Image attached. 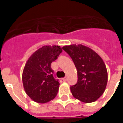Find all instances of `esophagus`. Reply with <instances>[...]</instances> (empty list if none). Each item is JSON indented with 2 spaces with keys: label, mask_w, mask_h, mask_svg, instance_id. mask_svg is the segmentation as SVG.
<instances>
[{
  "label": "esophagus",
  "mask_w": 123,
  "mask_h": 123,
  "mask_svg": "<svg viewBox=\"0 0 123 123\" xmlns=\"http://www.w3.org/2000/svg\"><path fill=\"white\" fill-rule=\"evenodd\" d=\"M62 80L63 82H66V81H67V77L64 78H62Z\"/></svg>",
  "instance_id": "34e87169"
}]
</instances>
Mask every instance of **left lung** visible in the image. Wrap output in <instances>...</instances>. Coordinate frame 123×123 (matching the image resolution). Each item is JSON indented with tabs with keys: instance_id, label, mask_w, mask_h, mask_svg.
I'll list each match as a JSON object with an SVG mask.
<instances>
[{
	"instance_id": "obj_1",
	"label": "left lung",
	"mask_w": 123,
	"mask_h": 123,
	"mask_svg": "<svg viewBox=\"0 0 123 123\" xmlns=\"http://www.w3.org/2000/svg\"><path fill=\"white\" fill-rule=\"evenodd\" d=\"M62 49L72 58L77 70L78 82L70 87L74 98L84 103L98 100L105 90L108 75L103 59L93 49L81 44Z\"/></svg>"
}]
</instances>
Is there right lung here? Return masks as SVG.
I'll return each mask as SVG.
<instances>
[{
  "label": "right lung",
  "instance_id": "obj_1",
  "mask_svg": "<svg viewBox=\"0 0 123 123\" xmlns=\"http://www.w3.org/2000/svg\"><path fill=\"white\" fill-rule=\"evenodd\" d=\"M59 45H45L30 56L24 68L22 83L25 93L38 103H45L56 97L59 81L53 77L51 62L62 53Z\"/></svg>",
  "mask_w": 123,
  "mask_h": 123
}]
</instances>
